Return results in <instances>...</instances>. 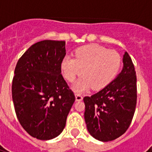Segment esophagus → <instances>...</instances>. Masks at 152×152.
<instances>
[{
	"label": "esophagus",
	"instance_id": "obj_1",
	"mask_svg": "<svg viewBox=\"0 0 152 152\" xmlns=\"http://www.w3.org/2000/svg\"><path fill=\"white\" fill-rule=\"evenodd\" d=\"M75 96H76V101H81V100L83 99V96L81 95V94H79V93H76V94H75Z\"/></svg>",
	"mask_w": 152,
	"mask_h": 152
}]
</instances>
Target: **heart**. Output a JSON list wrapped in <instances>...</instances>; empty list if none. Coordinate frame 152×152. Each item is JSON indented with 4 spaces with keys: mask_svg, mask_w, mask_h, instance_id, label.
<instances>
[{
    "mask_svg": "<svg viewBox=\"0 0 152 152\" xmlns=\"http://www.w3.org/2000/svg\"><path fill=\"white\" fill-rule=\"evenodd\" d=\"M121 64V57L115 50L92 44L79 48L75 58L66 56L61 62L64 78L72 82L80 74L84 75L74 85L76 91L92 88L101 90L113 80Z\"/></svg>",
    "mask_w": 152,
    "mask_h": 152,
    "instance_id": "1",
    "label": "heart"
}]
</instances>
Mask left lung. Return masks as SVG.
I'll return each instance as SVG.
<instances>
[{"instance_id":"1","label":"left lung","mask_w":152,"mask_h":152,"mask_svg":"<svg viewBox=\"0 0 152 152\" xmlns=\"http://www.w3.org/2000/svg\"><path fill=\"white\" fill-rule=\"evenodd\" d=\"M122 71L110 84L91 96L83 98L84 119L88 132L100 141H111L129 129L137 99L134 64L127 52Z\"/></svg>"}]
</instances>
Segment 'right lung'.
Instances as JSON below:
<instances>
[{"label":"right lung","mask_w":152,"mask_h":152,"mask_svg":"<svg viewBox=\"0 0 152 152\" xmlns=\"http://www.w3.org/2000/svg\"><path fill=\"white\" fill-rule=\"evenodd\" d=\"M65 42L43 40L32 45L18 61L12 85L15 113L31 137H57L75 102L61 72Z\"/></svg>","instance_id":"1"}]
</instances>
